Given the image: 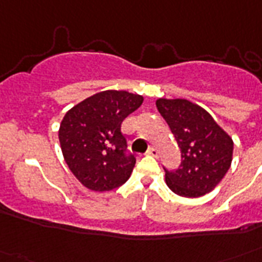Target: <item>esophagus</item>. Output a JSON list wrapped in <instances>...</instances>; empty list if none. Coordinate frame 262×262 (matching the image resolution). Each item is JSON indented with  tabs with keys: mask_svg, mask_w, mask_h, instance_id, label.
<instances>
[{
	"mask_svg": "<svg viewBox=\"0 0 262 262\" xmlns=\"http://www.w3.org/2000/svg\"><path fill=\"white\" fill-rule=\"evenodd\" d=\"M148 155L155 156V158H158V155H159V151H158L155 147H151L149 149H148Z\"/></svg>",
	"mask_w": 262,
	"mask_h": 262,
	"instance_id": "34e87169",
	"label": "esophagus"
}]
</instances>
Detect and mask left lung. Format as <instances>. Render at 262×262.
<instances>
[{
    "instance_id": "1",
    "label": "left lung",
    "mask_w": 262,
    "mask_h": 262,
    "mask_svg": "<svg viewBox=\"0 0 262 262\" xmlns=\"http://www.w3.org/2000/svg\"><path fill=\"white\" fill-rule=\"evenodd\" d=\"M156 107L181 149V164L166 171L175 194L201 197L216 187L231 166L234 143L212 115L186 99H158Z\"/></svg>"
}]
</instances>
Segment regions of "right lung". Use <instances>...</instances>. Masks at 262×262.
<instances>
[{
	"label": "right lung",
	"instance_id": "1",
	"mask_svg": "<svg viewBox=\"0 0 262 262\" xmlns=\"http://www.w3.org/2000/svg\"><path fill=\"white\" fill-rule=\"evenodd\" d=\"M141 95L98 92L72 107L59 125V144L68 167L84 186L108 191L126 182L136 164L127 154L121 123L141 106Z\"/></svg>",
	"mask_w": 262,
	"mask_h": 262
}]
</instances>
